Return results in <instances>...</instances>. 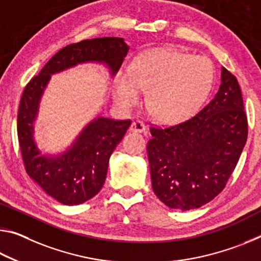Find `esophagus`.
Segmentation results:
<instances>
[{"instance_id": "obj_1", "label": "esophagus", "mask_w": 261, "mask_h": 261, "mask_svg": "<svg viewBox=\"0 0 261 261\" xmlns=\"http://www.w3.org/2000/svg\"><path fill=\"white\" fill-rule=\"evenodd\" d=\"M146 129V126L144 125V123H142L140 121H135L132 122L131 126H130V131L132 132H144Z\"/></svg>"}]
</instances>
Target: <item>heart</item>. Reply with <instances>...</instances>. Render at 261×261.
<instances>
[{"mask_svg":"<svg viewBox=\"0 0 261 261\" xmlns=\"http://www.w3.org/2000/svg\"><path fill=\"white\" fill-rule=\"evenodd\" d=\"M215 77L208 58L175 49H155L138 57L117 74L114 98L129 109L147 90L146 107L156 121L180 123L195 115L212 90Z\"/></svg>","mask_w":261,"mask_h":261,"instance_id":"obj_1","label":"heart"}]
</instances>
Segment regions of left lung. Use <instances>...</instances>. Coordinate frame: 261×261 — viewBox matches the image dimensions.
Instances as JSON below:
<instances>
[{
  "mask_svg": "<svg viewBox=\"0 0 261 261\" xmlns=\"http://www.w3.org/2000/svg\"><path fill=\"white\" fill-rule=\"evenodd\" d=\"M147 143L153 192L172 209L200 208L220 194L247 139L241 87L226 68L214 98L188 121L151 127Z\"/></svg>",
  "mask_w": 261,
  "mask_h": 261,
  "instance_id": "8db88e82",
  "label": "left lung"
}]
</instances>
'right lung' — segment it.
I'll return each mask as SVG.
<instances>
[{
    "label": "right lung",
    "instance_id": "1",
    "mask_svg": "<svg viewBox=\"0 0 261 261\" xmlns=\"http://www.w3.org/2000/svg\"><path fill=\"white\" fill-rule=\"evenodd\" d=\"M129 48L124 38L118 37L71 44L56 53L24 88L17 116L18 142L24 165L29 176L60 203L81 204L100 192L105 185L111 153L121 143L131 121H115L97 116L86 124L64 151L41 153L35 136L41 97L53 74L77 65H103L110 77H114Z\"/></svg>",
    "mask_w": 261,
    "mask_h": 261
}]
</instances>
